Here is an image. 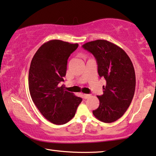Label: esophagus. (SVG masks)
I'll list each match as a JSON object with an SVG mask.
<instances>
[{"instance_id": "esophagus-1", "label": "esophagus", "mask_w": 156, "mask_h": 156, "mask_svg": "<svg viewBox=\"0 0 156 156\" xmlns=\"http://www.w3.org/2000/svg\"><path fill=\"white\" fill-rule=\"evenodd\" d=\"M83 98L84 99H88V98H90V97H91V94H83Z\"/></svg>"}]
</instances>
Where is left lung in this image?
Returning a JSON list of instances; mask_svg holds the SVG:
<instances>
[{
    "label": "left lung",
    "mask_w": 156,
    "mask_h": 156,
    "mask_svg": "<svg viewBox=\"0 0 156 156\" xmlns=\"http://www.w3.org/2000/svg\"><path fill=\"white\" fill-rule=\"evenodd\" d=\"M83 48L96 58L99 76L106 81L104 94L97 96L99 106L93 115L101 122H114L122 117L133 99L136 85L133 64L121 48L108 41L88 42Z\"/></svg>",
    "instance_id": "1"
}]
</instances>
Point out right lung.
Returning a JSON list of instances; mask_svg holds the SVG:
<instances>
[{
  "label": "right lung",
  "mask_w": 156,
  "mask_h": 156,
  "mask_svg": "<svg viewBox=\"0 0 156 156\" xmlns=\"http://www.w3.org/2000/svg\"><path fill=\"white\" fill-rule=\"evenodd\" d=\"M78 47L60 40L43 44L35 53L29 72V88L41 113L55 125H63L74 117L80 97L60 86L64 81L69 56Z\"/></svg>",
  "instance_id": "add662e5"
}]
</instances>
